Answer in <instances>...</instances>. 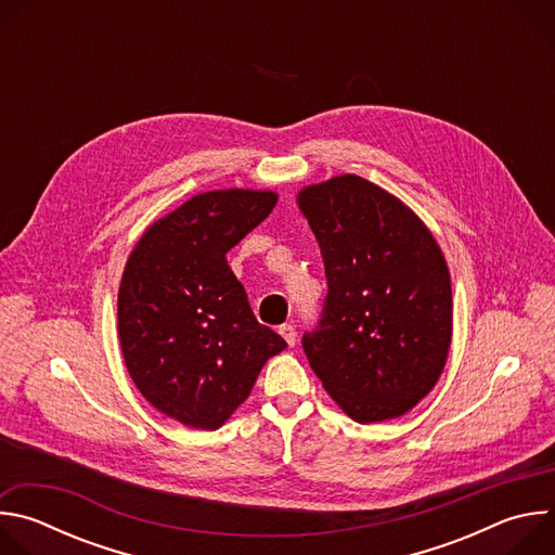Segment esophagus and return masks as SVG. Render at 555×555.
<instances>
[{"label":"esophagus","mask_w":555,"mask_h":555,"mask_svg":"<svg viewBox=\"0 0 555 555\" xmlns=\"http://www.w3.org/2000/svg\"><path fill=\"white\" fill-rule=\"evenodd\" d=\"M279 334L283 336V340H285L289 347L296 345V330H294V325H281V327H279Z\"/></svg>","instance_id":"34e87169"}]
</instances>
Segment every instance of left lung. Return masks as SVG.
Returning <instances> with one entry per match:
<instances>
[{"mask_svg":"<svg viewBox=\"0 0 555 555\" xmlns=\"http://www.w3.org/2000/svg\"><path fill=\"white\" fill-rule=\"evenodd\" d=\"M321 246L327 298L302 336L309 366L360 424L402 417L435 388L452 343V287L428 225L400 197L353 176L298 191Z\"/></svg>","mask_w":555,"mask_h":555,"instance_id":"1","label":"left lung"}]
</instances>
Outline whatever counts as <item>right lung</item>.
I'll use <instances>...</instances> for the list:
<instances>
[{
	"mask_svg": "<svg viewBox=\"0 0 555 555\" xmlns=\"http://www.w3.org/2000/svg\"><path fill=\"white\" fill-rule=\"evenodd\" d=\"M274 191L197 193L155 219L133 246L118 289V338L142 398L197 430L240 409L287 343L259 325L225 253L276 206Z\"/></svg>",
	"mask_w": 555,
	"mask_h": 555,
	"instance_id": "add662e5",
	"label": "right lung"
}]
</instances>
